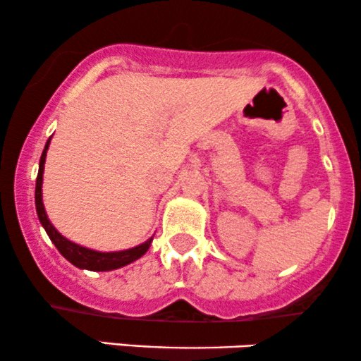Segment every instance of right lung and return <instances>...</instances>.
<instances>
[{
  "instance_id": "add662e5",
  "label": "right lung",
  "mask_w": 361,
  "mask_h": 361,
  "mask_svg": "<svg viewBox=\"0 0 361 361\" xmlns=\"http://www.w3.org/2000/svg\"><path fill=\"white\" fill-rule=\"evenodd\" d=\"M50 138L47 140L44 152H42L40 157V165H38V176H37V185H35V206H37V214L38 219H40L42 226L45 228L47 235L52 243L57 247L59 252L63 258L71 262L72 265L79 267V269L92 270V272H108V270L120 269V267H125L131 264V262L138 260L140 257H143L147 253V250L150 248L152 238L147 240L145 243L138 245V247L130 248V250H121V252H96V250H89L86 247H80V245H75L69 241L67 238L59 233L52 226V223L49 221L44 207V201H42V180H44V164L47 150H49Z\"/></svg>"
}]
</instances>
